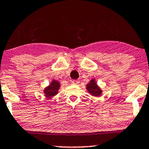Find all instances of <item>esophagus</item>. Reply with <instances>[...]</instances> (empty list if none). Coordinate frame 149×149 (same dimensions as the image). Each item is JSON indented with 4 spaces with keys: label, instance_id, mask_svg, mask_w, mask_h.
Segmentation results:
<instances>
[{
    "label": "esophagus",
    "instance_id": "esophagus-1",
    "mask_svg": "<svg viewBox=\"0 0 149 149\" xmlns=\"http://www.w3.org/2000/svg\"><path fill=\"white\" fill-rule=\"evenodd\" d=\"M79 82H80L79 80H72V83L75 84V85H78Z\"/></svg>",
    "mask_w": 149,
    "mask_h": 149
}]
</instances>
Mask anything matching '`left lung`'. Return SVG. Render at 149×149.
Segmentation results:
<instances>
[{"mask_svg": "<svg viewBox=\"0 0 149 149\" xmlns=\"http://www.w3.org/2000/svg\"><path fill=\"white\" fill-rule=\"evenodd\" d=\"M87 89L88 92H89L91 94L94 95V96H97L101 94V90L98 88L96 82H94V80H92L90 83H89L87 85Z\"/></svg>", "mask_w": 149, "mask_h": 149, "instance_id": "obj_1", "label": "left lung"}]
</instances>
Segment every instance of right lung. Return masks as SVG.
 I'll return each mask as SVG.
<instances>
[{"instance_id":"1","label":"right lung","mask_w":149,"mask_h":149,"mask_svg":"<svg viewBox=\"0 0 149 149\" xmlns=\"http://www.w3.org/2000/svg\"><path fill=\"white\" fill-rule=\"evenodd\" d=\"M59 88H60V84H59V82L53 80L51 85L45 89L44 93H45L46 96H48V97L55 96L57 93Z\"/></svg>"}]
</instances>
